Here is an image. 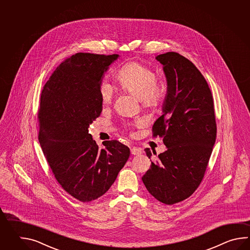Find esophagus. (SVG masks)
I'll return each instance as SVG.
<instances>
[{
    "label": "esophagus",
    "instance_id": "obj_1",
    "mask_svg": "<svg viewBox=\"0 0 250 250\" xmlns=\"http://www.w3.org/2000/svg\"><path fill=\"white\" fill-rule=\"evenodd\" d=\"M130 153L133 155H138V154H142V150L138 147H132V148H130Z\"/></svg>",
    "mask_w": 250,
    "mask_h": 250
}]
</instances>
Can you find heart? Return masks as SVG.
<instances>
[{
	"label": "heart",
	"instance_id": "b5f03b06",
	"mask_svg": "<svg viewBox=\"0 0 250 250\" xmlns=\"http://www.w3.org/2000/svg\"><path fill=\"white\" fill-rule=\"evenodd\" d=\"M117 80L123 90L139 98L145 108H157L164 101L165 86L154 69L146 64L136 61L128 62L119 69ZM99 94L102 103L110 104L114 98L115 90L108 80H103L99 84ZM142 124L143 121L138 119L134 123H127V126H141Z\"/></svg>",
	"mask_w": 250,
	"mask_h": 250
}]
</instances>
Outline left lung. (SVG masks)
Listing matches in <instances>:
<instances>
[{
    "mask_svg": "<svg viewBox=\"0 0 250 250\" xmlns=\"http://www.w3.org/2000/svg\"><path fill=\"white\" fill-rule=\"evenodd\" d=\"M168 89L164 114L153 126V137L163 138L167 150L142 177L149 193L173 205L190 197L206 173L216 138L212 92L191 62L175 52L160 54ZM151 157L150 149H145Z\"/></svg>",
    "mask_w": 250,
    "mask_h": 250,
    "instance_id": "left-lung-1",
    "label": "left lung"
}]
</instances>
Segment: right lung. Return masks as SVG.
I'll use <instances>...</instances> for the list:
<instances>
[{"mask_svg": "<svg viewBox=\"0 0 250 250\" xmlns=\"http://www.w3.org/2000/svg\"><path fill=\"white\" fill-rule=\"evenodd\" d=\"M118 57L73 54L55 69L41 94L38 139L42 153L59 184L81 202L103 196L129 157L125 145L109 140L100 149L88 133L101 114L103 75Z\"/></svg>", "mask_w": 250, "mask_h": 250, "instance_id": "1", "label": "right lung"}]
</instances>
